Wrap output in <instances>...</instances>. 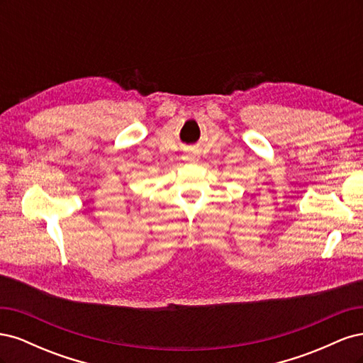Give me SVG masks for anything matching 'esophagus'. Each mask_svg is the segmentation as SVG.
Returning <instances> with one entry per match:
<instances>
[{
  "label": "esophagus",
  "mask_w": 363,
  "mask_h": 363,
  "mask_svg": "<svg viewBox=\"0 0 363 363\" xmlns=\"http://www.w3.org/2000/svg\"><path fill=\"white\" fill-rule=\"evenodd\" d=\"M186 160H188V162H196V159L194 156H188V157H186Z\"/></svg>",
  "instance_id": "1"
}]
</instances>
